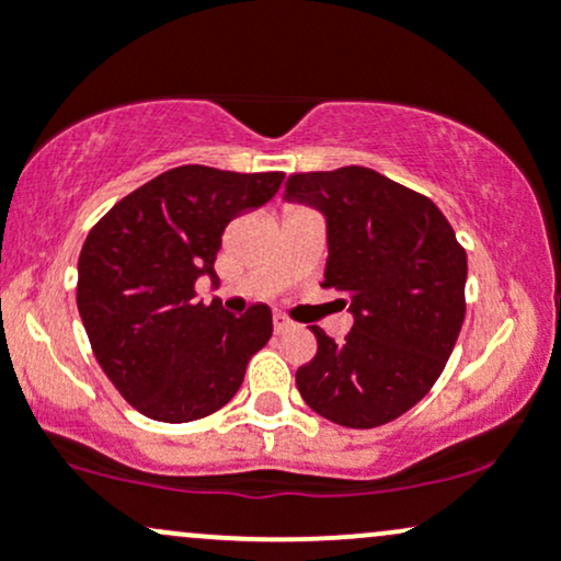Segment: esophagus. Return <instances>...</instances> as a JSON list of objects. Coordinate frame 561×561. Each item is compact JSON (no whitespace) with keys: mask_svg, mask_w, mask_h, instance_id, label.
<instances>
[{"mask_svg":"<svg viewBox=\"0 0 561 561\" xmlns=\"http://www.w3.org/2000/svg\"><path fill=\"white\" fill-rule=\"evenodd\" d=\"M293 327H295V324L285 317V313H274V332H276V334L293 330Z\"/></svg>","mask_w":561,"mask_h":561,"instance_id":"34e87169","label":"esophagus"}]
</instances>
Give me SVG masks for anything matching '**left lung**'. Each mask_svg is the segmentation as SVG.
<instances>
[{
	"label": "left lung",
	"instance_id": "8db88e82",
	"mask_svg": "<svg viewBox=\"0 0 561 561\" xmlns=\"http://www.w3.org/2000/svg\"><path fill=\"white\" fill-rule=\"evenodd\" d=\"M285 197L324 214L321 287L353 313L343 343L311 330L317 356L295 371L302 401L353 430L398 420L437 382L465 324V248L433 199L364 165L293 173Z\"/></svg>",
	"mask_w": 561,
	"mask_h": 561
}]
</instances>
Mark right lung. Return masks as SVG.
Masks as SVG:
<instances>
[{"label":"right lung","mask_w":561,"mask_h":561,"mask_svg":"<svg viewBox=\"0 0 561 561\" xmlns=\"http://www.w3.org/2000/svg\"><path fill=\"white\" fill-rule=\"evenodd\" d=\"M285 173L179 165L113 205L79 255L76 302L102 371L139 414L195 422L240 390L253 353L272 337V308L242 317L195 300L216 276L231 218L261 208Z\"/></svg>","instance_id":"add662e5"}]
</instances>
